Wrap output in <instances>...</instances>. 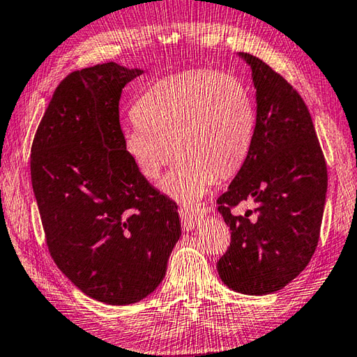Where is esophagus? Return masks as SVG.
<instances>
[{"label": "esophagus", "instance_id": "1", "mask_svg": "<svg viewBox=\"0 0 357 357\" xmlns=\"http://www.w3.org/2000/svg\"><path fill=\"white\" fill-rule=\"evenodd\" d=\"M204 213L206 211L201 209L198 206L183 204L179 207V215H181V222H183L184 229L195 228L199 220L204 217Z\"/></svg>", "mask_w": 357, "mask_h": 357}]
</instances>
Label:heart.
Wrapping results in <instances>:
<instances>
[{"instance_id":"1","label":"heart","mask_w":357,"mask_h":357,"mask_svg":"<svg viewBox=\"0 0 357 357\" xmlns=\"http://www.w3.org/2000/svg\"><path fill=\"white\" fill-rule=\"evenodd\" d=\"M131 125L123 131V150L148 181L160 178L174 199L203 198L217 178L234 174L248 156L256 114L248 87L229 73L192 70L164 77L134 106Z\"/></svg>"}]
</instances>
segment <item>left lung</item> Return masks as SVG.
Listing matches in <instances>:
<instances>
[{
	"label": "left lung",
	"mask_w": 357,
	"mask_h": 357,
	"mask_svg": "<svg viewBox=\"0 0 357 357\" xmlns=\"http://www.w3.org/2000/svg\"><path fill=\"white\" fill-rule=\"evenodd\" d=\"M238 56L252 71L256 126L248 156L217 199L231 229L229 248L217 268L229 289L267 295L295 280L315 252L328 172L300 93L259 57ZM243 200L255 207L242 216L232 213Z\"/></svg>",
	"instance_id": "left-lung-1"
}]
</instances>
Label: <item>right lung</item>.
<instances>
[{"label": "right lung", "mask_w": 357, "mask_h": 357, "mask_svg": "<svg viewBox=\"0 0 357 357\" xmlns=\"http://www.w3.org/2000/svg\"><path fill=\"white\" fill-rule=\"evenodd\" d=\"M142 73L115 62L70 73L31 148L32 189L51 257L81 291L112 306L156 290L181 237L176 203L123 150L121 90Z\"/></svg>", "instance_id": "right-lung-1"}]
</instances>
